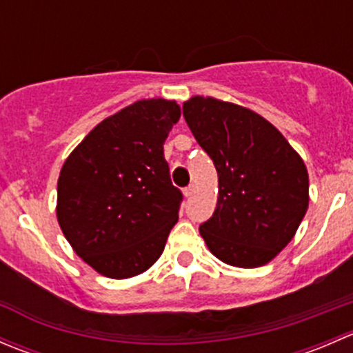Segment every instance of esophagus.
I'll use <instances>...</instances> for the list:
<instances>
[{
  "mask_svg": "<svg viewBox=\"0 0 353 353\" xmlns=\"http://www.w3.org/2000/svg\"><path fill=\"white\" fill-rule=\"evenodd\" d=\"M194 194V186H188L186 190H184V196L186 198H191Z\"/></svg>",
  "mask_w": 353,
  "mask_h": 353,
  "instance_id": "1",
  "label": "esophagus"
}]
</instances>
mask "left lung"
Listing matches in <instances>:
<instances>
[{
	"label": "left lung",
	"mask_w": 353,
	"mask_h": 353,
	"mask_svg": "<svg viewBox=\"0 0 353 353\" xmlns=\"http://www.w3.org/2000/svg\"><path fill=\"white\" fill-rule=\"evenodd\" d=\"M184 119L219 174V198L199 234L213 256L237 268H258L279 256L309 206L304 160L254 110L194 95Z\"/></svg>",
	"instance_id": "8db88e82"
}]
</instances>
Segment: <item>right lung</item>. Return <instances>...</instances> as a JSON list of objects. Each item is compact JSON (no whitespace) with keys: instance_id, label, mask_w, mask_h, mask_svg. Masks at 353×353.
Masks as SVG:
<instances>
[{"instance_id":"add662e5","label":"right lung","mask_w":353,"mask_h":353,"mask_svg":"<svg viewBox=\"0 0 353 353\" xmlns=\"http://www.w3.org/2000/svg\"><path fill=\"white\" fill-rule=\"evenodd\" d=\"M179 117L176 101H137L99 123L63 163L58 223L101 275H140L165 248L183 193L170 183L163 141Z\"/></svg>"}]
</instances>
